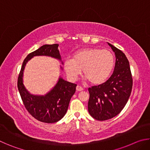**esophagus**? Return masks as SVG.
<instances>
[{
    "instance_id": "1",
    "label": "esophagus",
    "mask_w": 150,
    "mask_h": 150,
    "mask_svg": "<svg viewBox=\"0 0 150 150\" xmlns=\"http://www.w3.org/2000/svg\"><path fill=\"white\" fill-rule=\"evenodd\" d=\"M76 89H77V91H82L84 90V88H83L82 87H81L79 85H77V87H76Z\"/></svg>"
}]
</instances>
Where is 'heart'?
Here are the masks:
<instances>
[{
	"label": "heart",
	"instance_id": "b5f03b06",
	"mask_svg": "<svg viewBox=\"0 0 150 150\" xmlns=\"http://www.w3.org/2000/svg\"><path fill=\"white\" fill-rule=\"evenodd\" d=\"M115 65V57L106 50L90 47L76 52L72 59L64 62V69L71 80L75 81L81 74V69L93 85L102 84L110 75Z\"/></svg>",
	"mask_w": 150,
	"mask_h": 150
}]
</instances>
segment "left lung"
Masks as SVG:
<instances>
[{
    "instance_id": "left-lung-1",
    "label": "left lung",
    "mask_w": 150,
    "mask_h": 150,
    "mask_svg": "<svg viewBox=\"0 0 150 150\" xmlns=\"http://www.w3.org/2000/svg\"><path fill=\"white\" fill-rule=\"evenodd\" d=\"M116 57L112 75L105 83L88 88V111L93 118L103 121L120 112L128 100L132 88L130 64L125 54L108 43Z\"/></svg>"
}]
</instances>
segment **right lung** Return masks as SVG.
I'll return each mask as SVG.
<instances>
[{
    "instance_id": "obj_1",
    "label": "right lung",
    "mask_w": 150,
    "mask_h": 150,
    "mask_svg": "<svg viewBox=\"0 0 150 150\" xmlns=\"http://www.w3.org/2000/svg\"><path fill=\"white\" fill-rule=\"evenodd\" d=\"M58 46L59 45L56 44H45L28 55L22 63L18 79V88L25 107L33 117L42 122H57L65 116L77 85L59 77L56 85L45 95H32L23 83L24 70L28 62L34 56H49L62 62Z\"/></svg>"
}]
</instances>
